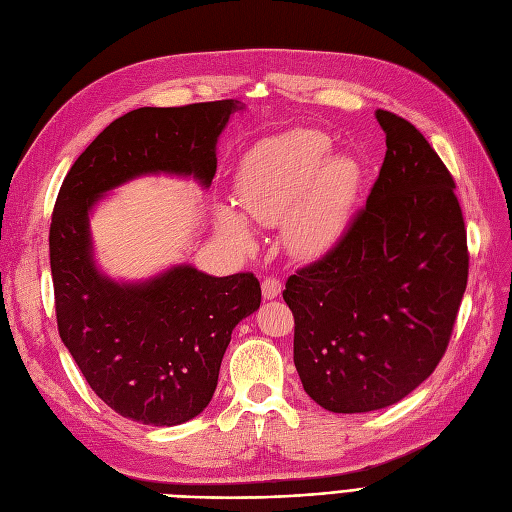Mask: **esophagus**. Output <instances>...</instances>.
<instances>
[{
	"label": "esophagus",
	"mask_w": 512,
	"mask_h": 512,
	"mask_svg": "<svg viewBox=\"0 0 512 512\" xmlns=\"http://www.w3.org/2000/svg\"><path fill=\"white\" fill-rule=\"evenodd\" d=\"M280 294H282V282L275 280V277H265V282H262V297L269 301V299H277Z\"/></svg>",
	"instance_id": "1"
}]
</instances>
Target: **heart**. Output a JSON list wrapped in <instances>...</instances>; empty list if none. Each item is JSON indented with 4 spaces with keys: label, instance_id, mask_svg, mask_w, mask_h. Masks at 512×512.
<instances>
[{
    "label": "heart",
    "instance_id": "heart-1",
    "mask_svg": "<svg viewBox=\"0 0 512 512\" xmlns=\"http://www.w3.org/2000/svg\"><path fill=\"white\" fill-rule=\"evenodd\" d=\"M331 149L324 132L297 128L258 143L239 166V207L262 226L284 220L286 245L299 256L329 252L344 237L359 198V162ZM215 228L237 250L254 245L250 222L235 209L218 207Z\"/></svg>",
    "mask_w": 512,
    "mask_h": 512
}]
</instances>
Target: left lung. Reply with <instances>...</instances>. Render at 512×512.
Wrapping results in <instances>:
<instances>
[{"label": "left lung", "mask_w": 512, "mask_h": 512, "mask_svg": "<svg viewBox=\"0 0 512 512\" xmlns=\"http://www.w3.org/2000/svg\"><path fill=\"white\" fill-rule=\"evenodd\" d=\"M376 119L386 156L367 205L284 290L303 389L337 414L393 406L427 380L468 284L451 173L410 121L380 108Z\"/></svg>", "instance_id": "obj_1"}]
</instances>
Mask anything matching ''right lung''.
<instances>
[{
	"label": "right lung",
	"mask_w": 512,
	"mask_h": 512,
	"mask_svg": "<svg viewBox=\"0 0 512 512\" xmlns=\"http://www.w3.org/2000/svg\"><path fill=\"white\" fill-rule=\"evenodd\" d=\"M241 108H136L104 128L61 183L49 232L57 329L94 393L130 421L173 427L209 406L232 329L260 307V284L254 273L213 277L192 265L117 282L96 265L89 215L136 177L209 188L218 138Z\"/></svg>",
	"instance_id": "add662e5"
}]
</instances>
